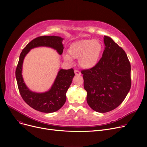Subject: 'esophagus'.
<instances>
[{
    "label": "esophagus",
    "instance_id": "obj_1",
    "mask_svg": "<svg viewBox=\"0 0 147 147\" xmlns=\"http://www.w3.org/2000/svg\"><path fill=\"white\" fill-rule=\"evenodd\" d=\"M74 73H75V75H76V76H80L82 74L78 70H75Z\"/></svg>",
    "mask_w": 147,
    "mask_h": 147
}]
</instances>
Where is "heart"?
<instances>
[{
    "label": "heart",
    "instance_id": "heart-1",
    "mask_svg": "<svg viewBox=\"0 0 147 147\" xmlns=\"http://www.w3.org/2000/svg\"><path fill=\"white\" fill-rule=\"evenodd\" d=\"M101 51L102 45L98 39L82 40L69 46L68 54H64V58L69 63L73 61V58L79 59L82 68L89 69L97 64Z\"/></svg>",
    "mask_w": 147,
    "mask_h": 147
}]
</instances>
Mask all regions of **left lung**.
I'll return each mask as SVG.
<instances>
[{"mask_svg":"<svg viewBox=\"0 0 147 147\" xmlns=\"http://www.w3.org/2000/svg\"><path fill=\"white\" fill-rule=\"evenodd\" d=\"M105 49L97 64L82 71L86 100L98 113L113 110L124 101L130 89V64L126 52L109 36H104Z\"/></svg>","mask_w":147,"mask_h":147,"instance_id":"1","label":"left lung"}]
</instances>
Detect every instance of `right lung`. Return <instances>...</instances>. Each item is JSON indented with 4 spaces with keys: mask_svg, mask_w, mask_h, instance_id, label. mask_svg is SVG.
Here are the masks:
<instances>
[{
    "mask_svg": "<svg viewBox=\"0 0 147 147\" xmlns=\"http://www.w3.org/2000/svg\"><path fill=\"white\" fill-rule=\"evenodd\" d=\"M64 38L56 36L38 37L27 44L22 51L17 67L16 76L18 87L24 101L33 109L42 113H51L59 110L66 101V93L74 76V69L60 68L51 88L45 92L31 90L24 81L22 75V64L27 54L37 47H48L57 51L59 55L63 53Z\"/></svg>",
    "mask_w": 147,
    "mask_h": 147,
    "instance_id": "obj_1",
    "label": "right lung"
}]
</instances>
